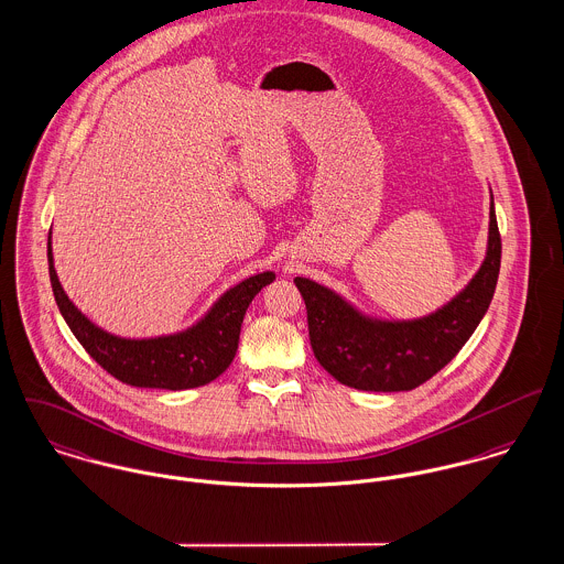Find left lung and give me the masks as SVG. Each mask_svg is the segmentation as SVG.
I'll return each mask as SVG.
<instances>
[{
	"mask_svg": "<svg viewBox=\"0 0 564 564\" xmlns=\"http://www.w3.org/2000/svg\"><path fill=\"white\" fill-rule=\"evenodd\" d=\"M502 242L494 199L487 256L473 281L432 315L410 322H382L358 313L341 296L296 276L317 362L341 384L358 390H412L446 367L477 330L496 292Z\"/></svg>",
	"mask_w": 564,
	"mask_h": 564,
	"instance_id": "8db88e82",
	"label": "left lung"
}]
</instances>
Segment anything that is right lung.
Here are the masks:
<instances>
[{
    "label": "right lung",
    "mask_w": 564,
    "mask_h": 564,
    "mask_svg": "<svg viewBox=\"0 0 564 564\" xmlns=\"http://www.w3.org/2000/svg\"><path fill=\"white\" fill-rule=\"evenodd\" d=\"M48 276L55 303L68 328L87 354L113 378L139 389H197L218 378L234 360L240 326L251 301L274 281V272H261L227 290L208 315L177 335L154 339H122L91 324L70 303L53 268L51 234L46 242Z\"/></svg>",
    "instance_id": "add662e5"
}]
</instances>
